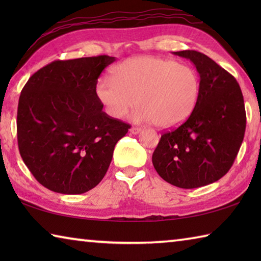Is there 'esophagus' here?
Returning a JSON list of instances; mask_svg holds the SVG:
<instances>
[{"mask_svg": "<svg viewBox=\"0 0 261 261\" xmlns=\"http://www.w3.org/2000/svg\"><path fill=\"white\" fill-rule=\"evenodd\" d=\"M140 130H141V129H140V127H137V126L135 127V126H132V127H131V129H130V132H131V134H132V135H137V134H139V132H140Z\"/></svg>", "mask_w": 261, "mask_h": 261, "instance_id": "1", "label": "esophagus"}]
</instances>
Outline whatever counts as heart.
Here are the masks:
<instances>
[{"instance_id":"1","label":"heart","mask_w":261,"mask_h":261,"mask_svg":"<svg viewBox=\"0 0 261 261\" xmlns=\"http://www.w3.org/2000/svg\"><path fill=\"white\" fill-rule=\"evenodd\" d=\"M112 78H100L96 96L109 116L122 118L134 102L131 118L173 127L191 115L199 100L201 83L190 65L153 56H136L121 62Z\"/></svg>"}]
</instances>
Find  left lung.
<instances>
[{
    "label": "left lung",
    "instance_id": "obj_1",
    "mask_svg": "<svg viewBox=\"0 0 261 261\" xmlns=\"http://www.w3.org/2000/svg\"><path fill=\"white\" fill-rule=\"evenodd\" d=\"M173 54L194 64L200 96L188 120L161 136L152 162L175 187H205L226 175L235 161L246 126L244 100L236 79L208 56L196 50Z\"/></svg>",
    "mask_w": 261,
    "mask_h": 261
}]
</instances>
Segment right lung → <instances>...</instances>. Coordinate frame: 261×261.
<instances>
[{"label": "right lung", "mask_w": 261, "mask_h": 261, "mask_svg": "<svg viewBox=\"0 0 261 261\" xmlns=\"http://www.w3.org/2000/svg\"><path fill=\"white\" fill-rule=\"evenodd\" d=\"M116 60L101 55L55 61L30 77L17 110L20 156L43 187L81 194L96 187L130 125L108 116L96 83Z\"/></svg>", "instance_id": "right-lung-1"}]
</instances>
